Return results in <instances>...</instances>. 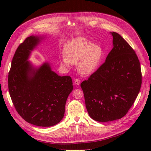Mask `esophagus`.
<instances>
[{"label":"esophagus","mask_w":151,"mask_h":151,"mask_svg":"<svg viewBox=\"0 0 151 151\" xmlns=\"http://www.w3.org/2000/svg\"><path fill=\"white\" fill-rule=\"evenodd\" d=\"M80 80H79V79H78V78L75 79L74 81H73L74 84H75V85H76V86L80 84Z\"/></svg>","instance_id":"1"}]
</instances>
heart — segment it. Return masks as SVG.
I'll list each match as a JSON object with an SVG mask.
<instances>
[{
	"mask_svg": "<svg viewBox=\"0 0 151 151\" xmlns=\"http://www.w3.org/2000/svg\"><path fill=\"white\" fill-rule=\"evenodd\" d=\"M64 54L65 56L60 61L63 67L70 68L72 63H78L79 71L83 75H89L97 68L102 56V49L97 44L79 38L66 46Z\"/></svg>",
	"mask_w": 151,
	"mask_h": 151,
	"instance_id": "b5f03b06",
	"label": "heart"
}]
</instances>
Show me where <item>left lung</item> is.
<instances>
[{
    "label": "left lung",
    "instance_id": "obj_1",
    "mask_svg": "<svg viewBox=\"0 0 151 151\" xmlns=\"http://www.w3.org/2000/svg\"><path fill=\"white\" fill-rule=\"evenodd\" d=\"M110 34L113 47L105 63L81 84L89 115L101 122L119 119L127 113L142 83L135 52L119 34Z\"/></svg>",
    "mask_w": 151,
    "mask_h": 151
}]
</instances>
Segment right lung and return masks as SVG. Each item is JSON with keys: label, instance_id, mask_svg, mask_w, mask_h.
Here are the masks:
<instances>
[{"label": "right lung", "instance_id": "obj_1", "mask_svg": "<svg viewBox=\"0 0 151 151\" xmlns=\"http://www.w3.org/2000/svg\"><path fill=\"white\" fill-rule=\"evenodd\" d=\"M44 37L30 36L18 46L8 83L14 106L24 119L34 125L51 127L63 117L66 101L73 86L70 76L58 75L47 62L35 67L28 60Z\"/></svg>", "mask_w": 151, "mask_h": 151}]
</instances>
